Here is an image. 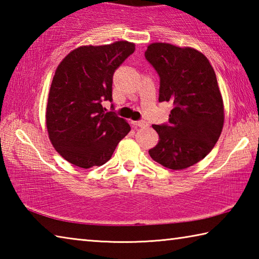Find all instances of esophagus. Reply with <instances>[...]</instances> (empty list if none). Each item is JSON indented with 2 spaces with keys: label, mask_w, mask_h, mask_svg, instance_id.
I'll return each mask as SVG.
<instances>
[{
  "label": "esophagus",
  "mask_w": 259,
  "mask_h": 259,
  "mask_svg": "<svg viewBox=\"0 0 259 259\" xmlns=\"http://www.w3.org/2000/svg\"><path fill=\"white\" fill-rule=\"evenodd\" d=\"M134 124L137 125V126H140V128H146V126L150 125L146 121H143V120L142 121H136V122H134Z\"/></svg>",
  "instance_id": "esophagus-1"
}]
</instances>
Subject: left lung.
I'll list each match as a JSON object with an SVG mask.
<instances>
[{
    "label": "left lung",
    "mask_w": 259,
    "mask_h": 259,
    "mask_svg": "<svg viewBox=\"0 0 259 259\" xmlns=\"http://www.w3.org/2000/svg\"><path fill=\"white\" fill-rule=\"evenodd\" d=\"M145 58L160 76L159 102H171L166 124H153L159 143L151 157L172 170L186 169L212 150L224 124V105L207 57L193 48L152 43Z\"/></svg>",
    "instance_id": "8db88e82"
}]
</instances>
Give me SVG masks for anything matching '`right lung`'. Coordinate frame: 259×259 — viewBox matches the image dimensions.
Masks as SVG:
<instances>
[{"instance_id": "obj_1", "label": "right lung", "mask_w": 259, "mask_h": 259, "mask_svg": "<svg viewBox=\"0 0 259 259\" xmlns=\"http://www.w3.org/2000/svg\"><path fill=\"white\" fill-rule=\"evenodd\" d=\"M134 51L128 41L83 46L57 67L48 97L47 129L55 150L69 163L84 169L103 165L129 134L128 122L106 112L102 103L113 100V74Z\"/></svg>"}]
</instances>
